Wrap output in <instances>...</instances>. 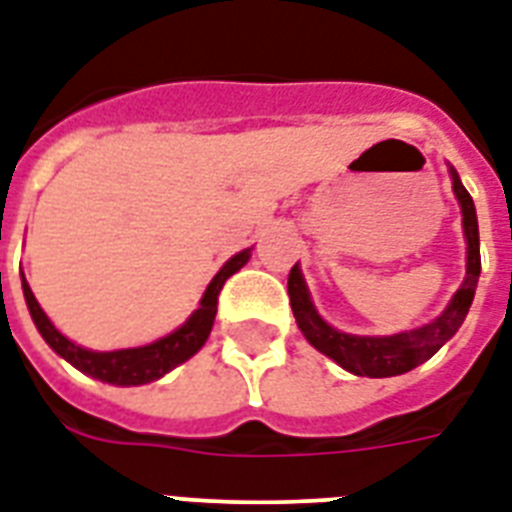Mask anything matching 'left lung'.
<instances>
[{
    "mask_svg": "<svg viewBox=\"0 0 512 512\" xmlns=\"http://www.w3.org/2000/svg\"><path fill=\"white\" fill-rule=\"evenodd\" d=\"M452 189L463 210V228L465 242H468V270H465V281L460 286L452 302L447 305L439 318L429 326L415 328V331H405V334L394 336H352L342 334L336 328L328 326L321 315L315 313L310 294H307L305 278L294 265L289 270V299H292L294 318L297 326L302 328V334L307 336V342L313 344L315 350L328 355L331 360L347 368L355 376L368 378H386L400 376V373L413 371L421 363H426L431 355L439 352L447 339L455 336L460 323L468 315V307L476 294V284H479L481 273V252H479V220H476V207H473L471 194L460 184L458 173L452 170Z\"/></svg>",
    "mask_w": 512,
    "mask_h": 512,
    "instance_id": "obj_1",
    "label": "left lung"
}]
</instances>
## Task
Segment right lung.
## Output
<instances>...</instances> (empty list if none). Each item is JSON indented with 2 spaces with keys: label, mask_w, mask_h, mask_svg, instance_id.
<instances>
[{
  "label": "right lung",
  "mask_w": 512,
  "mask_h": 512,
  "mask_svg": "<svg viewBox=\"0 0 512 512\" xmlns=\"http://www.w3.org/2000/svg\"><path fill=\"white\" fill-rule=\"evenodd\" d=\"M249 255H252V249H244V252L231 257V260L218 270V276L210 281L205 297H202L199 307L191 313V318L184 326L176 328L173 334L162 336L157 342L147 344V347H134V350H83V347H78V344H73L70 339H65V336L52 326V321L44 315V310H41L36 297H33L31 286L26 284V278H23V294H26L28 310H31L33 323L39 328V334L44 336V342H47L57 355L65 357L73 368H78V371L86 373V376L99 378V381H107V384L139 386L165 376V373L173 371L176 365L186 363L191 355H197V352L202 350V344L207 342L210 328H213L215 313H218L220 289H223V284H226L228 278L234 276L236 270L247 263Z\"/></svg>",
  "instance_id": "right-lung-1"
}]
</instances>
